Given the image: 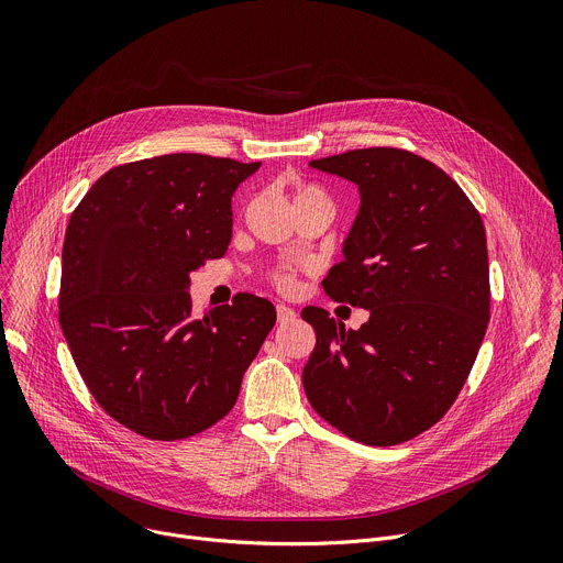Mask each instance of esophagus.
<instances>
[{
  "label": "esophagus",
  "instance_id": "1",
  "mask_svg": "<svg viewBox=\"0 0 563 563\" xmlns=\"http://www.w3.org/2000/svg\"><path fill=\"white\" fill-rule=\"evenodd\" d=\"M276 313H278V323H289V320L296 318V311L287 305H276Z\"/></svg>",
  "mask_w": 563,
  "mask_h": 563
}]
</instances>
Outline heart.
Returning a JSON list of instances; mask_svg holds the SVG:
<instances>
[{"label": "heart", "instance_id": "heart-1", "mask_svg": "<svg viewBox=\"0 0 563 563\" xmlns=\"http://www.w3.org/2000/svg\"><path fill=\"white\" fill-rule=\"evenodd\" d=\"M309 200H330V198L325 196L323 189L316 187V185H309V183L298 185L296 191H294V202L300 205V202H309ZM296 276H298V274H296V267L283 265V267H278V269L272 272V283H274L280 291H291V289L296 287Z\"/></svg>", "mask_w": 563, "mask_h": 563}]
</instances>
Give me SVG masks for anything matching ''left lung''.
I'll use <instances>...</instances> for the list:
<instances>
[{
  "label": "left lung",
  "mask_w": 563,
  "mask_h": 563,
  "mask_svg": "<svg viewBox=\"0 0 563 563\" xmlns=\"http://www.w3.org/2000/svg\"><path fill=\"white\" fill-rule=\"evenodd\" d=\"M309 167L358 187L330 298L369 311L347 330L305 307L316 347L302 369L311 408L365 445H396L452 408L486 336V229L463 189L430 159L394 146L354 148Z\"/></svg>",
  "instance_id": "8db88e82"
}]
</instances>
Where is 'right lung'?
<instances>
[{"instance_id":"add662e5","label":"right lung","mask_w":563,"mask_h":563,"mask_svg":"<svg viewBox=\"0 0 563 563\" xmlns=\"http://www.w3.org/2000/svg\"><path fill=\"white\" fill-rule=\"evenodd\" d=\"M261 163L169 153L107 172L70 213L59 325L100 408L153 441L194 437L233 408L276 323L267 298L196 316L191 272L222 258L231 196Z\"/></svg>"}]
</instances>
